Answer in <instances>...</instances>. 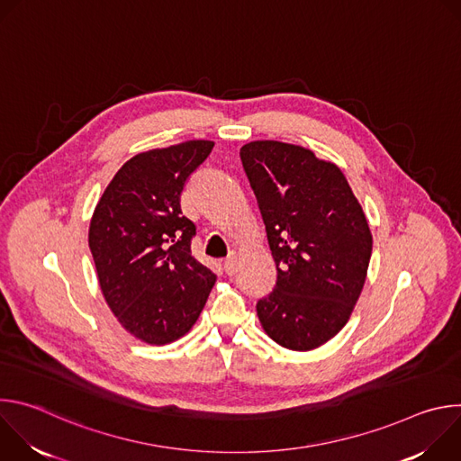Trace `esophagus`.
Listing matches in <instances>:
<instances>
[{"mask_svg":"<svg viewBox=\"0 0 461 461\" xmlns=\"http://www.w3.org/2000/svg\"><path fill=\"white\" fill-rule=\"evenodd\" d=\"M222 267H224V272H226L228 276H233V274L237 272V253H235V251H231V253L224 258Z\"/></svg>","mask_w":461,"mask_h":461,"instance_id":"34e87169","label":"esophagus"}]
</instances>
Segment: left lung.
<instances>
[{
	"label": "left lung",
	"mask_w": 461,
	"mask_h": 461,
	"mask_svg": "<svg viewBox=\"0 0 461 461\" xmlns=\"http://www.w3.org/2000/svg\"><path fill=\"white\" fill-rule=\"evenodd\" d=\"M240 160L277 265L258 321L285 348H317L347 324L365 285L372 235L363 208L341 169L301 146L249 142Z\"/></svg>",
	"instance_id": "8db88e82"
}]
</instances>
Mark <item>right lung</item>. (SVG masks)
Returning <instances> with one entry per match:
<instances>
[{
	"label": "right lung",
	"instance_id": "obj_1",
	"mask_svg": "<svg viewBox=\"0 0 461 461\" xmlns=\"http://www.w3.org/2000/svg\"><path fill=\"white\" fill-rule=\"evenodd\" d=\"M210 140H189L127 160L96 204L89 248L104 297L129 334L166 345L199 319L217 276L191 255L196 226L180 194L210 157Z\"/></svg>",
	"mask_w": 461,
	"mask_h": 461
}]
</instances>
